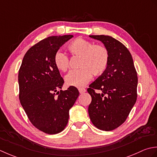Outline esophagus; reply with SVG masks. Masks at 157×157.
<instances>
[{
  "label": "esophagus",
  "mask_w": 157,
  "mask_h": 157,
  "mask_svg": "<svg viewBox=\"0 0 157 157\" xmlns=\"http://www.w3.org/2000/svg\"><path fill=\"white\" fill-rule=\"evenodd\" d=\"M78 91L80 94H84L85 92H86V89L85 88H79L78 89Z\"/></svg>",
  "instance_id": "1"
}]
</instances>
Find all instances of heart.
Here are the masks:
<instances>
[{
  "label": "heart",
  "instance_id": "1",
  "mask_svg": "<svg viewBox=\"0 0 157 157\" xmlns=\"http://www.w3.org/2000/svg\"><path fill=\"white\" fill-rule=\"evenodd\" d=\"M68 49L72 56H80L81 58L78 62L80 68L72 70L65 76L67 85L81 87L91 81L92 74L100 75L107 68L109 53L104 46L94 45L90 41L78 38L68 44ZM53 62L61 72H66L69 68V57L62 51H57L54 54Z\"/></svg>",
  "mask_w": 157,
  "mask_h": 157
}]
</instances>
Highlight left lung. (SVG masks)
Wrapping results in <instances>:
<instances>
[{
  "label": "left lung",
  "instance_id": "8db88e82",
  "mask_svg": "<svg viewBox=\"0 0 157 157\" xmlns=\"http://www.w3.org/2000/svg\"><path fill=\"white\" fill-rule=\"evenodd\" d=\"M89 37L101 41L109 53L106 69L87 89L91 96L88 108L91 122L98 129L108 132L126 121L136 103L137 72L129 51L120 41L105 35Z\"/></svg>",
  "mask_w": 157,
  "mask_h": 157
}]
</instances>
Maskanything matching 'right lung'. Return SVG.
<instances>
[{
    "label": "right lung",
    "instance_id": "right-lung-1",
    "mask_svg": "<svg viewBox=\"0 0 157 157\" xmlns=\"http://www.w3.org/2000/svg\"><path fill=\"white\" fill-rule=\"evenodd\" d=\"M72 35L49 36L28 50L19 70V98L28 119L47 134L65 129L69 110L78 97L77 88L57 91L64 82L53 62L54 54Z\"/></svg>",
    "mask_w": 157,
    "mask_h": 157
}]
</instances>
